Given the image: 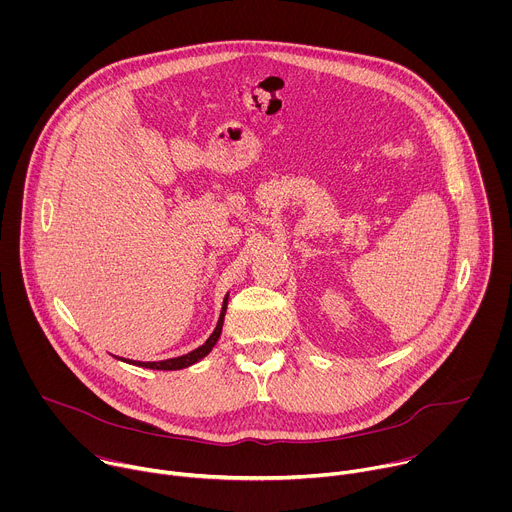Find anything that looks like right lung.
<instances>
[{"label": "right lung", "instance_id": "add662e5", "mask_svg": "<svg viewBox=\"0 0 512 512\" xmlns=\"http://www.w3.org/2000/svg\"><path fill=\"white\" fill-rule=\"evenodd\" d=\"M227 304H229V296H227L225 302H223L221 318H218L214 332H212V334L208 336V340H206L202 346H198L196 350H192V352H188V354H184V356L168 358V360H158V362H133V364H137V367H145V369H156V371H180V369H186V367H190V364L202 360V358L214 348L216 340L221 338L223 322H225V314H227ZM127 362H129V360H127Z\"/></svg>", "mask_w": 512, "mask_h": 512}]
</instances>
